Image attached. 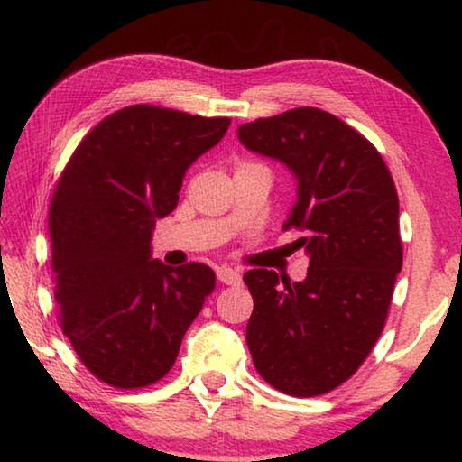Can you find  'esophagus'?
Returning a JSON list of instances; mask_svg holds the SVG:
<instances>
[{
  "label": "esophagus",
  "mask_w": 462,
  "mask_h": 462,
  "mask_svg": "<svg viewBox=\"0 0 462 462\" xmlns=\"http://www.w3.org/2000/svg\"><path fill=\"white\" fill-rule=\"evenodd\" d=\"M217 279H220V283H224V285H238L240 281H242L240 273L230 269V267L217 269Z\"/></svg>",
  "instance_id": "1"
}]
</instances>
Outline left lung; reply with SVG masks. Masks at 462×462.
I'll list each match as a JSON object with an SVG mask.
<instances>
[{"mask_svg": "<svg viewBox=\"0 0 462 462\" xmlns=\"http://www.w3.org/2000/svg\"><path fill=\"white\" fill-rule=\"evenodd\" d=\"M250 151L297 177V203L283 230L310 254L301 283L253 269L246 344L256 371L281 393L316 397L358 371L385 328L402 271L400 199L381 152L346 122L295 107L242 124Z\"/></svg>", "mask_w": 462, "mask_h": 462, "instance_id": "left-lung-1", "label": "left lung"}]
</instances>
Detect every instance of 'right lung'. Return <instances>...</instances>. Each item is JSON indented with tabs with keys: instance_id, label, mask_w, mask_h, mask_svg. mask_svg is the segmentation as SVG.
I'll use <instances>...</instances> for the list:
<instances>
[{
	"instance_id": "add662e5",
	"label": "right lung",
	"mask_w": 462,
	"mask_h": 462,
	"mask_svg": "<svg viewBox=\"0 0 462 462\" xmlns=\"http://www.w3.org/2000/svg\"><path fill=\"white\" fill-rule=\"evenodd\" d=\"M228 126L230 118L128 106L81 140L59 177L49 212L59 324L109 387L165 377L214 291L208 264L152 261L151 236L156 217L177 208L187 167Z\"/></svg>"
}]
</instances>
